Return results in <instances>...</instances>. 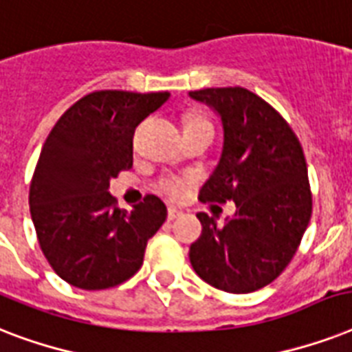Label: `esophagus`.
<instances>
[{"mask_svg":"<svg viewBox=\"0 0 352 352\" xmlns=\"http://www.w3.org/2000/svg\"><path fill=\"white\" fill-rule=\"evenodd\" d=\"M182 212H179L177 208H168V221H175L177 217H181Z\"/></svg>","mask_w":352,"mask_h":352,"instance_id":"34e87169","label":"esophagus"}]
</instances>
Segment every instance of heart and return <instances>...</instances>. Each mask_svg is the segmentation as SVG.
Instances as JSON below:
<instances>
[{"instance_id": "heart-1", "label": "heart", "mask_w": 352, "mask_h": 352, "mask_svg": "<svg viewBox=\"0 0 352 352\" xmlns=\"http://www.w3.org/2000/svg\"><path fill=\"white\" fill-rule=\"evenodd\" d=\"M192 122H203V118H190L188 124H192ZM188 186H190L188 179H182V177L175 175L160 177L159 181H157L159 192L162 195H166V197H170L171 201H181V199H184V195L188 192Z\"/></svg>"}]
</instances>
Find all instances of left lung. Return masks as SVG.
<instances>
[{"instance_id": "left-lung-1", "label": "left lung", "mask_w": 352, "mask_h": 352, "mask_svg": "<svg viewBox=\"0 0 352 352\" xmlns=\"http://www.w3.org/2000/svg\"><path fill=\"white\" fill-rule=\"evenodd\" d=\"M190 96L214 107L225 129L219 164L199 199L234 201L237 208L223 226L197 214L203 234L190 246V261L215 289L254 292L287 268L311 221L303 148L289 122L245 87H208Z\"/></svg>"}]
</instances>
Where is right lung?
<instances>
[{"label":"right lung","mask_w":352,"mask_h":352,"mask_svg":"<svg viewBox=\"0 0 352 352\" xmlns=\"http://www.w3.org/2000/svg\"><path fill=\"white\" fill-rule=\"evenodd\" d=\"M168 96L93 91L49 133L30 181V217L43 256L69 285L111 289L142 267L148 241L164 225L166 204L146 195L126 212L107 188L133 166L137 126Z\"/></svg>","instance_id":"1"}]
</instances>
